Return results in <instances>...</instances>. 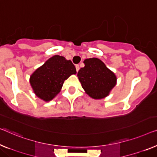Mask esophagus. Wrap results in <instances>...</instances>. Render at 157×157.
Here are the masks:
<instances>
[{
    "instance_id": "34e87169",
    "label": "esophagus",
    "mask_w": 157,
    "mask_h": 157,
    "mask_svg": "<svg viewBox=\"0 0 157 157\" xmlns=\"http://www.w3.org/2000/svg\"><path fill=\"white\" fill-rule=\"evenodd\" d=\"M75 67H76V71L78 72L79 70V65H75Z\"/></svg>"
}]
</instances>
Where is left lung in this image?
<instances>
[{"label":"left lung","mask_w":157,"mask_h":157,"mask_svg":"<svg viewBox=\"0 0 157 157\" xmlns=\"http://www.w3.org/2000/svg\"><path fill=\"white\" fill-rule=\"evenodd\" d=\"M84 63L85 67L78 72L82 88L93 99L106 97L116 84L115 75L97 58L86 59Z\"/></svg>","instance_id":"left-lung-1"}]
</instances>
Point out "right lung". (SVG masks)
Here are the masks:
<instances>
[{
  "instance_id": "add662e5",
  "label": "right lung",
  "mask_w": 157,
  "mask_h": 157,
  "mask_svg": "<svg viewBox=\"0 0 157 157\" xmlns=\"http://www.w3.org/2000/svg\"><path fill=\"white\" fill-rule=\"evenodd\" d=\"M72 74H76V68L71 60L56 55L36 70L30 77V84L37 97L48 101L59 93L64 81Z\"/></svg>"
}]
</instances>
